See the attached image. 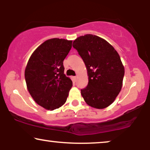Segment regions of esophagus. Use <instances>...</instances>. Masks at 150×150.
Wrapping results in <instances>:
<instances>
[{
  "instance_id": "obj_1",
  "label": "esophagus",
  "mask_w": 150,
  "mask_h": 150,
  "mask_svg": "<svg viewBox=\"0 0 150 150\" xmlns=\"http://www.w3.org/2000/svg\"><path fill=\"white\" fill-rule=\"evenodd\" d=\"M74 79V81H76V76H73Z\"/></svg>"
}]
</instances>
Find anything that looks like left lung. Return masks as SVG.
<instances>
[{"label": "left lung", "instance_id": "1", "mask_svg": "<svg viewBox=\"0 0 150 150\" xmlns=\"http://www.w3.org/2000/svg\"><path fill=\"white\" fill-rule=\"evenodd\" d=\"M73 47L83 59L89 83L81 89L88 105L104 108L110 105L121 91L124 67L117 52L100 37L87 34L74 41Z\"/></svg>", "mask_w": 150, "mask_h": 150}]
</instances>
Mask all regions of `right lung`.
Wrapping results in <instances>:
<instances>
[{
	"label": "right lung",
	"instance_id": "obj_1",
	"mask_svg": "<svg viewBox=\"0 0 150 150\" xmlns=\"http://www.w3.org/2000/svg\"><path fill=\"white\" fill-rule=\"evenodd\" d=\"M71 44L63 39H50L41 44L28 61L24 72L27 89L36 103L47 110L63 105L72 87L63 66Z\"/></svg>",
	"mask_w": 150,
	"mask_h": 150
}]
</instances>
